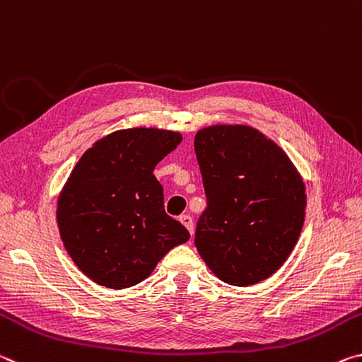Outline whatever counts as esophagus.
I'll use <instances>...</instances> for the list:
<instances>
[{
    "label": "esophagus",
    "instance_id": "1",
    "mask_svg": "<svg viewBox=\"0 0 362 362\" xmlns=\"http://www.w3.org/2000/svg\"><path fill=\"white\" fill-rule=\"evenodd\" d=\"M180 221H181L182 224H185L189 233H191V234L194 233V220H192L191 215H181V216H180Z\"/></svg>",
    "mask_w": 362,
    "mask_h": 362
}]
</instances>
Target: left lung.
<instances>
[{
  "label": "left lung",
  "mask_w": 362,
  "mask_h": 362,
  "mask_svg": "<svg viewBox=\"0 0 362 362\" xmlns=\"http://www.w3.org/2000/svg\"><path fill=\"white\" fill-rule=\"evenodd\" d=\"M194 149L206 195L194 239L200 257L230 286L268 279L303 228L301 176L276 142L245 125L200 129Z\"/></svg>",
  "instance_id": "left-lung-1"
}]
</instances>
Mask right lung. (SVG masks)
I'll return each instance as SVG.
<instances>
[{
  "instance_id": "right-lung-1",
  "label": "right lung",
  "mask_w": 362,
  "mask_h": 362,
  "mask_svg": "<svg viewBox=\"0 0 362 362\" xmlns=\"http://www.w3.org/2000/svg\"><path fill=\"white\" fill-rule=\"evenodd\" d=\"M181 139L167 129H120L94 142L69 176L57 202L59 233L99 286H136L191 237L165 213L163 187L152 173Z\"/></svg>"
}]
</instances>
